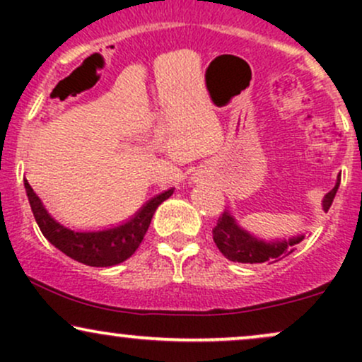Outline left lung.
<instances>
[{
  "label": "left lung",
  "mask_w": 362,
  "mask_h": 362,
  "mask_svg": "<svg viewBox=\"0 0 362 362\" xmlns=\"http://www.w3.org/2000/svg\"><path fill=\"white\" fill-rule=\"evenodd\" d=\"M340 185V178L335 184L334 189L328 192L322 201L323 211L330 209L332 202H334L335 194ZM213 240L216 247L219 248V252L231 262H240V264H274V262L284 259L289 253L294 252V247L298 243L305 240V235L291 236L288 240H271V242H265V240L257 238L252 233H248L247 230H243L233 214L230 211H224L219 216L218 224L213 230Z\"/></svg>",
  "instance_id": "left-lung-1"
}]
</instances>
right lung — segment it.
I'll return each mask as SVG.
<instances>
[{
  "label": "right lung",
  "instance_id": "1",
  "mask_svg": "<svg viewBox=\"0 0 362 362\" xmlns=\"http://www.w3.org/2000/svg\"><path fill=\"white\" fill-rule=\"evenodd\" d=\"M25 190L35 221L45 238L73 260L91 267H110L127 260L143 242L156 207L173 194V189H168L155 195L131 219L117 226L98 231H76L57 223L47 213L39 195L34 192L27 180H25Z\"/></svg>",
  "mask_w": 362,
  "mask_h": 362
}]
</instances>
